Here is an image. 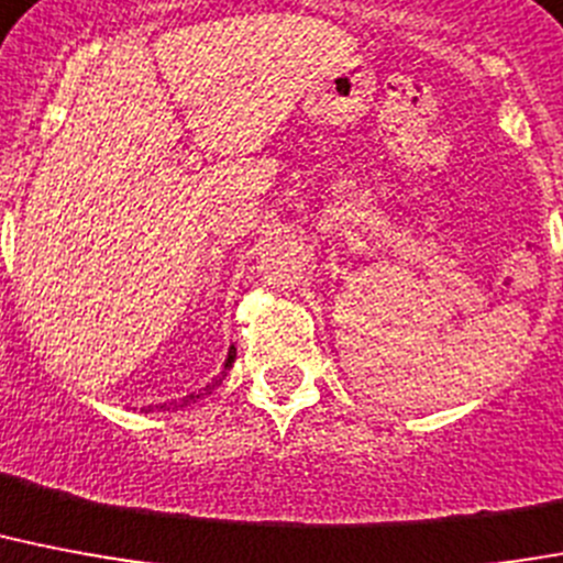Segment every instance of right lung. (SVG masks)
<instances>
[{
	"instance_id": "add662e5",
	"label": "right lung",
	"mask_w": 563,
	"mask_h": 563,
	"mask_svg": "<svg viewBox=\"0 0 563 563\" xmlns=\"http://www.w3.org/2000/svg\"><path fill=\"white\" fill-rule=\"evenodd\" d=\"M236 358V346L231 344L228 346V355H225V364H222V373H219L217 378H210L208 385L202 387V393H190V396H181V399H173V401H162V405H150V408H144V413H164V410H178V408H187V405H194L196 399H202L205 393L217 390L219 385H222V378H225V373L231 369V364H234Z\"/></svg>"
}]
</instances>
